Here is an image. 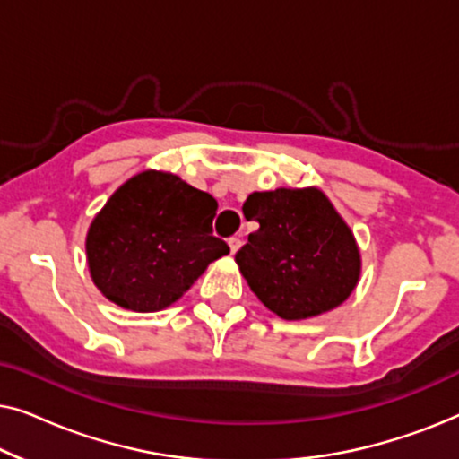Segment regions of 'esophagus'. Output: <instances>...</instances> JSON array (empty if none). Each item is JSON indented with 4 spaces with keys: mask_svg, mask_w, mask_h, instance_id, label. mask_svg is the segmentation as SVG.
I'll use <instances>...</instances> for the list:
<instances>
[{
    "mask_svg": "<svg viewBox=\"0 0 459 459\" xmlns=\"http://www.w3.org/2000/svg\"><path fill=\"white\" fill-rule=\"evenodd\" d=\"M228 244H230V253H231V255H236L238 250H240V247H242L240 238H230Z\"/></svg>",
    "mask_w": 459,
    "mask_h": 459,
    "instance_id": "34e87169",
    "label": "esophagus"
}]
</instances>
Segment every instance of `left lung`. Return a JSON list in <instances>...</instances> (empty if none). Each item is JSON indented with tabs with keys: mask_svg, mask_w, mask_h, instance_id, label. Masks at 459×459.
<instances>
[{
	"mask_svg": "<svg viewBox=\"0 0 459 459\" xmlns=\"http://www.w3.org/2000/svg\"><path fill=\"white\" fill-rule=\"evenodd\" d=\"M242 211L259 230L248 234L236 263L269 311L307 319L351 297L361 275L359 247L319 187L253 192Z\"/></svg>",
	"mask_w": 459,
	"mask_h": 459,
	"instance_id": "1",
	"label": "left lung"
}]
</instances>
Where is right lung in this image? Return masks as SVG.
I'll list each match as a JSON object with an SVG mask.
<instances>
[{"label": "right lung", "instance_id": "obj_1", "mask_svg": "<svg viewBox=\"0 0 459 459\" xmlns=\"http://www.w3.org/2000/svg\"><path fill=\"white\" fill-rule=\"evenodd\" d=\"M217 200L165 171H142L106 200L87 230L90 275L110 303L167 309L230 247L211 236Z\"/></svg>", "mask_w": 459, "mask_h": 459}]
</instances>
